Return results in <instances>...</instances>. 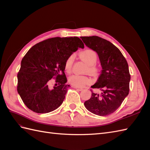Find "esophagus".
Instances as JSON below:
<instances>
[{
  "instance_id": "34e87169",
  "label": "esophagus",
  "mask_w": 150,
  "mask_h": 150,
  "mask_svg": "<svg viewBox=\"0 0 150 150\" xmlns=\"http://www.w3.org/2000/svg\"><path fill=\"white\" fill-rule=\"evenodd\" d=\"M73 88H74V89H78V91H83V90L82 88H80L76 87V86H73Z\"/></svg>"
}]
</instances>
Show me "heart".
Segmentation results:
<instances>
[{
    "instance_id": "obj_1",
    "label": "heart",
    "mask_w": 150,
    "mask_h": 150,
    "mask_svg": "<svg viewBox=\"0 0 150 150\" xmlns=\"http://www.w3.org/2000/svg\"><path fill=\"white\" fill-rule=\"evenodd\" d=\"M79 56L89 65V71L92 72H96L97 71V68L94 65L96 64L98 59L96 52L92 49H86L80 52ZM73 56H71L67 59L65 62L64 70L67 73H69L71 71L72 64H73ZM69 82L73 86L83 88L84 86L91 83L92 79L89 77L86 76L73 74L69 78Z\"/></svg>"
}]
</instances>
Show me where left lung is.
<instances>
[{
	"instance_id": "1",
	"label": "left lung",
	"mask_w": 150,
	"mask_h": 150,
	"mask_svg": "<svg viewBox=\"0 0 150 150\" xmlns=\"http://www.w3.org/2000/svg\"><path fill=\"white\" fill-rule=\"evenodd\" d=\"M86 46L96 52L100 60L102 71L92 88L101 90V94L92 92L91 97L84 103L91 112L107 116L120 106L129 91L131 76L128 62L120 49L108 40L98 36L82 37Z\"/></svg>"
}]
</instances>
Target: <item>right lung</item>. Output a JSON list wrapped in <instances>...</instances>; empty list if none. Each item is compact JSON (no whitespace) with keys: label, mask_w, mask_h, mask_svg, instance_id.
Returning a JSON list of instances; mask_svg holds the SVG:
<instances>
[{"label":"right lung","mask_w":150,"mask_h":150,"mask_svg":"<svg viewBox=\"0 0 150 150\" xmlns=\"http://www.w3.org/2000/svg\"><path fill=\"white\" fill-rule=\"evenodd\" d=\"M84 47L78 37H56L29 50L17 74V92L27 107L35 112L47 113L61 105L70 86L66 84L65 62L78 48ZM54 77L58 86L52 88L49 82Z\"/></svg>","instance_id":"obj_1"}]
</instances>
